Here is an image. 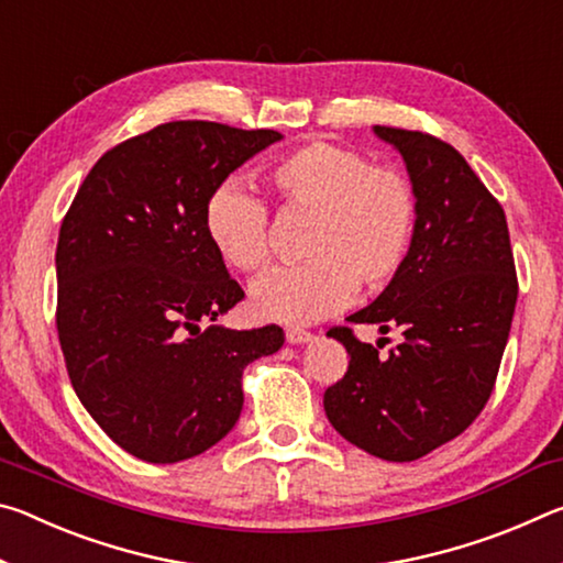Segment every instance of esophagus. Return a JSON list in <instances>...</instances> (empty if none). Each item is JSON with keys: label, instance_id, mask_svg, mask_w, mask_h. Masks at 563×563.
<instances>
[{"label": "esophagus", "instance_id": "obj_1", "mask_svg": "<svg viewBox=\"0 0 563 563\" xmlns=\"http://www.w3.org/2000/svg\"><path fill=\"white\" fill-rule=\"evenodd\" d=\"M285 340H288L290 345H302V342L312 340V332L300 330V328H288V330H285Z\"/></svg>", "mask_w": 563, "mask_h": 563}]
</instances>
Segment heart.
I'll return each instance as SVG.
<instances>
[{"label": "heart", "instance_id": "heart-1", "mask_svg": "<svg viewBox=\"0 0 563 563\" xmlns=\"http://www.w3.org/2000/svg\"><path fill=\"white\" fill-rule=\"evenodd\" d=\"M265 180L285 211H305L312 221L305 233L310 261L278 265L253 283L261 318L316 322L345 308L360 283L379 290L402 271L417 225V194L402 170L373 166L350 146L310 141L275 158ZM203 228L231 268L255 273L268 263V206L238 180L208 196Z\"/></svg>", "mask_w": 563, "mask_h": 563}]
</instances>
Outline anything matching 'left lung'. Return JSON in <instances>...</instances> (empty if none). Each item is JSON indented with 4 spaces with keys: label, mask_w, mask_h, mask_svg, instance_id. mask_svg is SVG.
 Segmentation results:
<instances>
[{
    "label": "left lung",
    "mask_w": 563,
    "mask_h": 563,
    "mask_svg": "<svg viewBox=\"0 0 563 563\" xmlns=\"http://www.w3.org/2000/svg\"><path fill=\"white\" fill-rule=\"evenodd\" d=\"M402 156L417 194L409 255L383 295L347 322L399 330L387 355L332 328L350 355L325 389L330 424L360 450L415 462L470 427L497 383L517 271L504 208L454 146L422 131L375 126Z\"/></svg>",
    "instance_id": "left-lung-1"
}]
</instances>
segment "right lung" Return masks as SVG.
<instances>
[{"label":"right lung","instance_id":"1","mask_svg":"<svg viewBox=\"0 0 563 563\" xmlns=\"http://www.w3.org/2000/svg\"><path fill=\"white\" fill-rule=\"evenodd\" d=\"M283 136L170 121L107 151L56 243V330L76 397L121 450L174 464L211 450L243 409V369L283 328L208 325L245 298L203 228L208 196Z\"/></svg>","mask_w":563,"mask_h":563}]
</instances>
